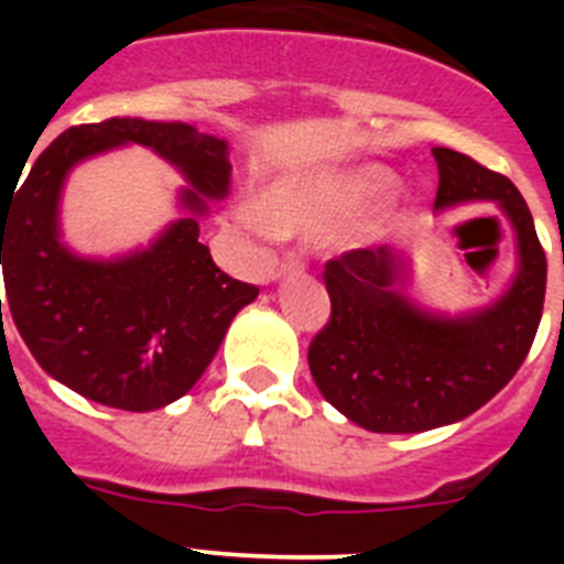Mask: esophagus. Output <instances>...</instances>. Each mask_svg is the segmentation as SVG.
<instances>
[{"instance_id":"obj_1","label":"esophagus","mask_w":564,"mask_h":564,"mask_svg":"<svg viewBox=\"0 0 564 564\" xmlns=\"http://www.w3.org/2000/svg\"><path fill=\"white\" fill-rule=\"evenodd\" d=\"M302 268H305L302 257H296V253H288V257L279 262V268H276V273H273V276H285V273L302 271Z\"/></svg>"}]
</instances>
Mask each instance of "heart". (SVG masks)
<instances>
[{"label": "heart", "instance_id": "b5f03b06", "mask_svg": "<svg viewBox=\"0 0 564 564\" xmlns=\"http://www.w3.org/2000/svg\"><path fill=\"white\" fill-rule=\"evenodd\" d=\"M392 177L381 166L316 169V172L288 174L271 186L265 208L257 203L239 206L237 220L246 231L265 234H330L341 228L347 239H364L376 234L390 217V208L352 213L390 186Z\"/></svg>", "mask_w": 564, "mask_h": 564}]
</instances>
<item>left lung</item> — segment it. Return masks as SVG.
<instances>
[{"label": "left lung", "mask_w": 564, "mask_h": 564, "mask_svg": "<svg viewBox=\"0 0 564 564\" xmlns=\"http://www.w3.org/2000/svg\"><path fill=\"white\" fill-rule=\"evenodd\" d=\"M432 154L435 208L500 203L517 231L520 271L491 307L446 318L403 296L406 265L390 246L327 262L330 322L313 336L307 364L322 395L370 432H426L480 410L525 361L545 305V251L520 188L455 149Z\"/></svg>", "instance_id": "8db88e82"}]
</instances>
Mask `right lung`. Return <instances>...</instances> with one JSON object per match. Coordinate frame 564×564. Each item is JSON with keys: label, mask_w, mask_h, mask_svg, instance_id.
Instances as JSON below:
<instances>
[{"label": "right lung", "mask_w": 564, "mask_h": 564, "mask_svg": "<svg viewBox=\"0 0 564 564\" xmlns=\"http://www.w3.org/2000/svg\"><path fill=\"white\" fill-rule=\"evenodd\" d=\"M123 142L149 145L182 169L193 186L182 195L189 214L147 252L109 263L76 258L57 239L63 177L84 156ZM228 183V143L181 121L82 123L39 154L8 206L0 200V265L13 325L47 376L127 412L161 410L192 390L231 318L259 293L223 273L200 242L197 217L206 200L226 197Z\"/></svg>", "instance_id": "1"}]
</instances>
